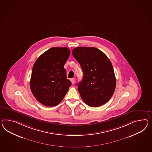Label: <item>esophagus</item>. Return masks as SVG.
<instances>
[{
    "instance_id": "esophagus-1",
    "label": "esophagus",
    "mask_w": 152,
    "mask_h": 152,
    "mask_svg": "<svg viewBox=\"0 0 152 152\" xmlns=\"http://www.w3.org/2000/svg\"><path fill=\"white\" fill-rule=\"evenodd\" d=\"M70 81L72 82V84H74V83H75V79L72 78V79H70Z\"/></svg>"
}]
</instances>
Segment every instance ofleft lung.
<instances>
[{"label": "left lung", "mask_w": 152, "mask_h": 152, "mask_svg": "<svg viewBox=\"0 0 152 152\" xmlns=\"http://www.w3.org/2000/svg\"><path fill=\"white\" fill-rule=\"evenodd\" d=\"M72 55L83 72L82 81L77 84L82 100L91 107L105 104L112 97L116 84L108 57L95 47H76Z\"/></svg>", "instance_id": "left-lung-1"}]
</instances>
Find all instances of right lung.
<instances>
[{"label": "right lung", "mask_w": 152, "mask_h": 152, "mask_svg": "<svg viewBox=\"0 0 152 152\" xmlns=\"http://www.w3.org/2000/svg\"><path fill=\"white\" fill-rule=\"evenodd\" d=\"M70 53L66 47H52L41 55L34 63L30 89L36 100L42 105H58L72 85L64 68Z\"/></svg>", "instance_id": "obj_1"}]
</instances>
